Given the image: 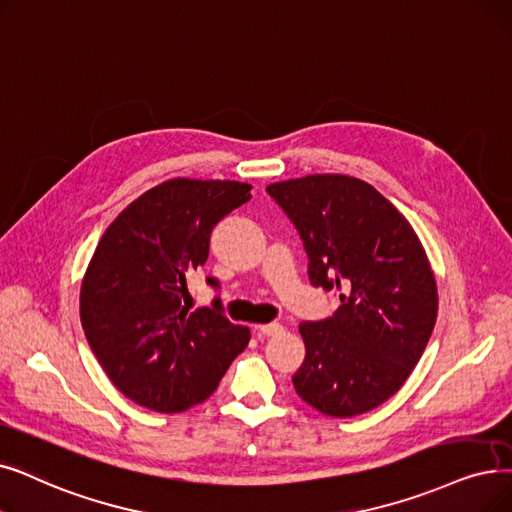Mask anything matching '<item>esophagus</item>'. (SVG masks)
<instances>
[{
  "label": "esophagus",
  "instance_id": "obj_1",
  "mask_svg": "<svg viewBox=\"0 0 512 512\" xmlns=\"http://www.w3.org/2000/svg\"><path fill=\"white\" fill-rule=\"evenodd\" d=\"M255 330H257L259 337H274V335H278V332H282L284 328H282V324H278V322H270V324L255 326Z\"/></svg>",
  "mask_w": 512,
  "mask_h": 512
}]
</instances>
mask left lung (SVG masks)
<instances>
[{"instance_id":"obj_1","label":"left lung","mask_w":512,"mask_h":512,"mask_svg":"<svg viewBox=\"0 0 512 512\" xmlns=\"http://www.w3.org/2000/svg\"><path fill=\"white\" fill-rule=\"evenodd\" d=\"M297 228L314 286L335 291L330 318L301 322L305 360L293 376L326 416L364 414L399 391L437 318V286L406 217L349 175H307L268 186Z\"/></svg>"}]
</instances>
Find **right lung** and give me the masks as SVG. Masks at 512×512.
Here are the masks:
<instances>
[{"label":"right lung","mask_w":512,"mask_h":512,"mask_svg":"<svg viewBox=\"0 0 512 512\" xmlns=\"http://www.w3.org/2000/svg\"><path fill=\"white\" fill-rule=\"evenodd\" d=\"M249 198V184L177 177L142 194L102 234L81 284V324L131 402L163 414L201 404L249 345V328L224 316L219 297L194 311L184 299L213 228ZM207 284L219 288L215 278Z\"/></svg>","instance_id":"obj_1"}]
</instances>
